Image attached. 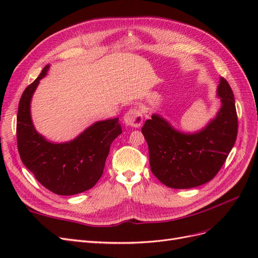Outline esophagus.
I'll list each match as a JSON object with an SVG mask.
<instances>
[{"label": "esophagus", "instance_id": "34e87169", "mask_svg": "<svg viewBox=\"0 0 258 258\" xmlns=\"http://www.w3.org/2000/svg\"><path fill=\"white\" fill-rule=\"evenodd\" d=\"M123 121L128 126L139 128L143 122V114L138 108H131L123 116Z\"/></svg>", "mask_w": 258, "mask_h": 258}]
</instances>
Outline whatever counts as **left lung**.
<instances>
[{
    "instance_id": "1",
    "label": "left lung",
    "mask_w": 258,
    "mask_h": 258,
    "mask_svg": "<svg viewBox=\"0 0 258 258\" xmlns=\"http://www.w3.org/2000/svg\"><path fill=\"white\" fill-rule=\"evenodd\" d=\"M216 96L221 100L220 110L199 131H179L159 114H153L142 127L152 172L170 188L187 189L208 183L221 170L235 145L238 134L235 97L223 77Z\"/></svg>"
}]
</instances>
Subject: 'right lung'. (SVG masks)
I'll list each match as a JSON object with an SVG mask.
<instances>
[{
    "label": "right lung",
    "mask_w": 258,
    "mask_h": 258,
    "mask_svg": "<svg viewBox=\"0 0 258 258\" xmlns=\"http://www.w3.org/2000/svg\"><path fill=\"white\" fill-rule=\"evenodd\" d=\"M46 66L23 91L17 114V144L20 158L44 187L61 196L90 189L103 174L105 160L114 140L122 130L118 118L100 120L64 143H53L38 134L31 117V100Z\"/></svg>",
    "instance_id": "right-lung-1"
}]
</instances>
